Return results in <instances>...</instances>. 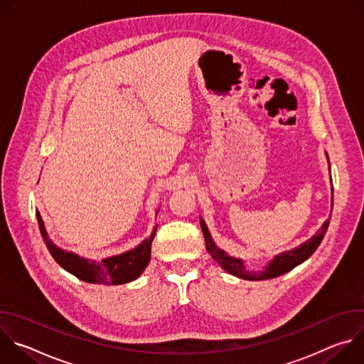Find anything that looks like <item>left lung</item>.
<instances>
[{
	"label": "left lung",
	"instance_id": "obj_1",
	"mask_svg": "<svg viewBox=\"0 0 364 364\" xmlns=\"http://www.w3.org/2000/svg\"><path fill=\"white\" fill-rule=\"evenodd\" d=\"M326 157L328 160L327 152H326ZM328 164H330V161H328ZM331 200H333V190H331ZM328 225H330V220H326L313 237L308 239L306 242L301 243L299 246H296L291 250H287V252H282V253H278L277 256H274L272 261H269L268 265H265L262 271H250L240 257L230 256L229 253H226L223 249H220L215 243L209 229H207V225L200 218V226H201V232L204 236L207 252L212 255V257L226 272H229L233 277H237L240 279H247V281H262V279L277 278L279 275L289 272L291 269H294L295 267H298L299 264L306 261V259L313 255L316 252V249L320 246V243L328 229Z\"/></svg>",
	"mask_w": 364,
	"mask_h": 364
}]
</instances>
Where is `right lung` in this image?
Masks as SVG:
<instances>
[{
	"instance_id": "right-lung-1",
	"label": "right lung",
	"mask_w": 364,
	"mask_h": 364,
	"mask_svg": "<svg viewBox=\"0 0 364 364\" xmlns=\"http://www.w3.org/2000/svg\"><path fill=\"white\" fill-rule=\"evenodd\" d=\"M38 228L44 243L55 257V261L69 274L75 275L80 281L89 284H103V285H121L131 281H135L144 269L148 267L151 259V243L154 240L157 225L152 229L151 235L144 239L138 246L131 250H127L119 255L102 259V261H93V259L82 257L73 252H68L56 246L47 235L44 222L40 216V212H36Z\"/></svg>"
}]
</instances>
